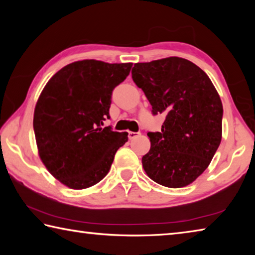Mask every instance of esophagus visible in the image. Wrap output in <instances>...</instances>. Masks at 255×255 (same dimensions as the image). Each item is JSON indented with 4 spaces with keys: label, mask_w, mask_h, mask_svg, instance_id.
I'll use <instances>...</instances> for the list:
<instances>
[{
    "label": "esophagus",
    "mask_w": 255,
    "mask_h": 255,
    "mask_svg": "<svg viewBox=\"0 0 255 255\" xmlns=\"http://www.w3.org/2000/svg\"><path fill=\"white\" fill-rule=\"evenodd\" d=\"M140 133L139 132H133V131H128V138L129 139H133V138H136L139 136Z\"/></svg>",
    "instance_id": "1"
}]
</instances>
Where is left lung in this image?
I'll return each instance as SVG.
<instances>
[{
	"instance_id": "left-lung-1",
	"label": "left lung",
	"mask_w": 255,
	"mask_h": 255,
	"mask_svg": "<svg viewBox=\"0 0 255 255\" xmlns=\"http://www.w3.org/2000/svg\"><path fill=\"white\" fill-rule=\"evenodd\" d=\"M131 77L153 114L164 116L161 132H148L149 152L141 158L150 179L182 188L200 176L222 140L223 105L208 75L181 57L136 63Z\"/></svg>"
}]
</instances>
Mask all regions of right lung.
<instances>
[{
	"mask_svg": "<svg viewBox=\"0 0 255 255\" xmlns=\"http://www.w3.org/2000/svg\"><path fill=\"white\" fill-rule=\"evenodd\" d=\"M132 63L96 59L71 63L47 82L33 112L38 154L49 173L67 188L82 190L105 178L128 132L103 126L111 93Z\"/></svg>",
	"mask_w": 255,
	"mask_h": 255,
	"instance_id": "obj_1",
	"label": "right lung"
}]
</instances>
